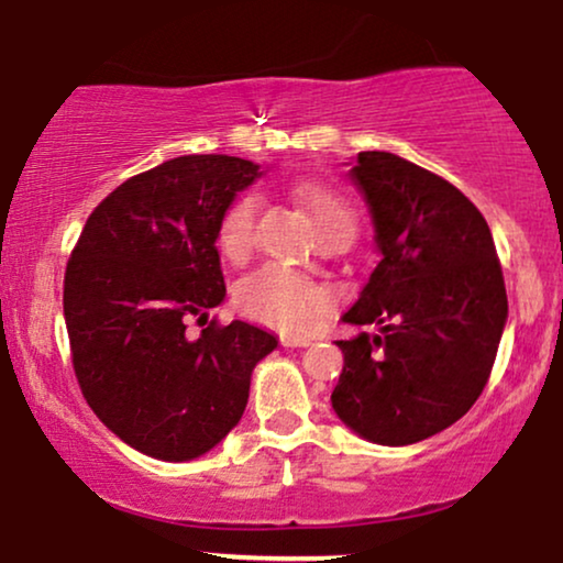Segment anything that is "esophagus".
Returning <instances> with one entry per match:
<instances>
[{
	"instance_id": "esophagus-1",
	"label": "esophagus",
	"mask_w": 563,
	"mask_h": 563,
	"mask_svg": "<svg viewBox=\"0 0 563 563\" xmlns=\"http://www.w3.org/2000/svg\"><path fill=\"white\" fill-rule=\"evenodd\" d=\"M282 345L284 347H308L313 345L310 336H300V334H282Z\"/></svg>"
}]
</instances>
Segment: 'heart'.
<instances>
[{
    "label": "heart",
    "mask_w": 563,
    "mask_h": 563,
    "mask_svg": "<svg viewBox=\"0 0 563 563\" xmlns=\"http://www.w3.org/2000/svg\"><path fill=\"white\" fill-rule=\"evenodd\" d=\"M295 197L308 208L316 229H347L355 234L358 218L347 200L321 184L302 181L295 187ZM257 223V200L244 195L234 200L218 223V250L231 263H242L253 253ZM332 289L319 279L300 274V271L266 263L250 276H244L236 287V306L244 316L282 332H308L332 310Z\"/></svg>",
    "instance_id": "1"
}]
</instances>
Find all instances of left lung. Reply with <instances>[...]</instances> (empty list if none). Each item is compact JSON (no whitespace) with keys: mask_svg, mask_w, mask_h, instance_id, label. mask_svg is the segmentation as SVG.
Returning <instances> with one entry per match:
<instances>
[{"mask_svg":"<svg viewBox=\"0 0 563 563\" xmlns=\"http://www.w3.org/2000/svg\"><path fill=\"white\" fill-rule=\"evenodd\" d=\"M382 261L342 321L379 332L340 340L332 406L363 440L411 445L464 416L490 379L508 319L485 216L451 181L393 152H358Z\"/></svg>","mask_w":563,"mask_h":563,"instance_id":"left-lung-1","label":"left lung"}]
</instances>
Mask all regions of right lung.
<instances>
[{"label": "right lung", "instance_id": "right-lung-1", "mask_svg": "<svg viewBox=\"0 0 563 563\" xmlns=\"http://www.w3.org/2000/svg\"><path fill=\"white\" fill-rule=\"evenodd\" d=\"M261 165L184 155L131 176L86 218L65 268L70 358L89 408L134 451L191 461L240 424L255 363L276 336L208 321L227 284L216 240Z\"/></svg>", "mask_w": 563, "mask_h": 563}]
</instances>
